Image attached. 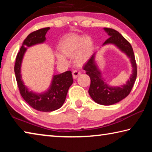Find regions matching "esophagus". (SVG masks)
I'll list each match as a JSON object with an SVG mask.
<instances>
[{"mask_svg":"<svg viewBox=\"0 0 152 152\" xmlns=\"http://www.w3.org/2000/svg\"><path fill=\"white\" fill-rule=\"evenodd\" d=\"M81 74V72L80 71H78V70H75L72 72V76L74 78H76L77 77L80 76Z\"/></svg>","mask_w":152,"mask_h":152,"instance_id":"1","label":"esophagus"}]
</instances>
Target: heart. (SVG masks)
<instances>
[{
	"label": "heart",
	"mask_w": 152,
	"mask_h": 152,
	"mask_svg": "<svg viewBox=\"0 0 152 152\" xmlns=\"http://www.w3.org/2000/svg\"><path fill=\"white\" fill-rule=\"evenodd\" d=\"M94 49L93 42L89 37H79L77 35L66 36L59 43V50L61 53H58L57 59L59 61H66L64 56L74 58L77 65L81 66L85 64L91 57Z\"/></svg>",
	"instance_id": "b5f03b06"
}]
</instances>
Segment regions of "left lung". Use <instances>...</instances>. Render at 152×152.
<instances>
[{
    "label": "left lung",
    "mask_w": 152,
    "mask_h": 152,
    "mask_svg": "<svg viewBox=\"0 0 152 152\" xmlns=\"http://www.w3.org/2000/svg\"><path fill=\"white\" fill-rule=\"evenodd\" d=\"M109 35L104 45L113 44L125 53L130 59L132 65V74L126 84L121 86H110L102 78L101 71L95 62V53L83 67L86 74L91 78V86L88 90L90 96L94 101L102 105H111L117 103L129 94L137 78V64L133 48L128 41L116 30L110 28H104Z\"/></svg>",
    "instance_id": "obj_1"
}]
</instances>
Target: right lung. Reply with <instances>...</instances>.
Wrapping results in <instances>:
<instances>
[{
  "mask_svg": "<svg viewBox=\"0 0 152 152\" xmlns=\"http://www.w3.org/2000/svg\"><path fill=\"white\" fill-rule=\"evenodd\" d=\"M50 29V27L43 28L31 33L27 36L17 53L14 68L20 95L32 108L42 112H51L60 109L65 101L69 88L73 83L72 72L66 71L53 76L48 91L43 93L37 94L29 91L22 80L20 67L27 48L44 42L46 39V33Z\"/></svg>",
  "mask_w": 152,
  "mask_h": 152,
  "instance_id": "right-lung-1",
  "label": "right lung"
}]
</instances>
